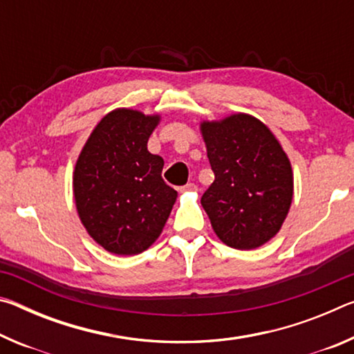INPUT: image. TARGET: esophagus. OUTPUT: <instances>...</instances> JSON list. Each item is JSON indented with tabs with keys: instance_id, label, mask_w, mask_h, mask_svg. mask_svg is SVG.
<instances>
[{
	"instance_id": "34e87169",
	"label": "esophagus",
	"mask_w": 354,
	"mask_h": 354,
	"mask_svg": "<svg viewBox=\"0 0 354 354\" xmlns=\"http://www.w3.org/2000/svg\"><path fill=\"white\" fill-rule=\"evenodd\" d=\"M179 190H181V192H195L196 190V185L194 183H189V184H185L184 187H181Z\"/></svg>"
}]
</instances>
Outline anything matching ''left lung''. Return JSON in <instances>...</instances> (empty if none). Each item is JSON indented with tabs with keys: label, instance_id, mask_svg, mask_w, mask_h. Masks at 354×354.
Returning <instances> with one entry per match:
<instances>
[{
	"label": "left lung",
	"instance_id": "8db88e82",
	"mask_svg": "<svg viewBox=\"0 0 354 354\" xmlns=\"http://www.w3.org/2000/svg\"><path fill=\"white\" fill-rule=\"evenodd\" d=\"M215 175L201 206L221 242L254 250L278 234L293 198L290 160L277 137L250 113L200 123Z\"/></svg>",
	"mask_w": 354,
	"mask_h": 354
}]
</instances>
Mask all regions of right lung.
Returning a JSON list of instances; mask_svg holds the SVG:
<instances>
[{
    "mask_svg": "<svg viewBox=\"0 0 354 354\" xmlns=\"http://www.w3.org/2000/svg\"><path fill=\"white\" fill-rule=\"evenodd\" d=\"M159 113L118 107L100 120L73 171L77 215L95 242L118 256L151 247L178 192L162 179L164 159L148 151Z\"/></svg>",
    "mask_w": 354,
    "mask_h": 354,
    "instance_id": "1",
    "label": "right lung"
}]
</instances>
